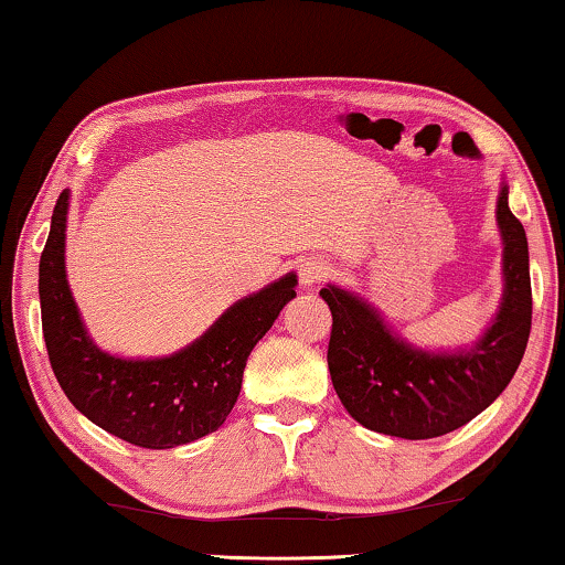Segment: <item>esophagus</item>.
I'll use <instances>...</instances> for the list:
<instances>
[{
  "label": "esophagus",
  "instance_id": "1",
  "mask_svg": "<svg viewBox=\"0 0 565 565\" xmlns=\"http://www.w3.org/2000/svg\"><path fill=\"white\" fill-rule=\"evenodd\" d=\"M327 276H330V266H327L324 260H319V258H307L305 264L299 266V281H301V286L319 284V281H324Z\"/></svg>",
  "mask_w": 565,
  "mask_h": 565
}]
</instances>
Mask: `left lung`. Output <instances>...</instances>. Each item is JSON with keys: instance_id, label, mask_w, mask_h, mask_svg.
<instances>
[{"instance_id": "1", "label": "left lung", "mask_w": 565, "mask_h": 565, "mask_svg": "<svg viewBox=\"0 0 565 565\" xmlns=\"http://www.w3.org/2000/svg\"><path fill=\"white\" fill-rule=\"evenodd\" d=\"M504 291L484 334L454 352L420 350L393 334L373 305L330 284L319 291L332 311V385L348 414L370 431L398 439H434L469 424L508 388L525 355L533 294L527 238L508 205V184L498 198Z\"/></svg>"}]
</instances>
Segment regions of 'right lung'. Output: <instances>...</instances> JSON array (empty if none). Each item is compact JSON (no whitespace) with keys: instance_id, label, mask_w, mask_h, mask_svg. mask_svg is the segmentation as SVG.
<instances>
[{"instance_id":"add662e5","label":"right lung","mask_w":565,"mask_h":565,"mask_svg":"<svg viewBox=\"0 0 565 565\" xmlns=\"http://www.w3.org/2000/svg\"><path fill=\"white\" fill-rule=\"evenodd\" d=\"M71 192L55 202L40 256V311L50 365L75 408L145 449H174L217 431L235 406L250 350L297 297V274L238 299L210 330L167 358L126 360L94 344L65 276Z\"/></svg>"}]
</instances>
